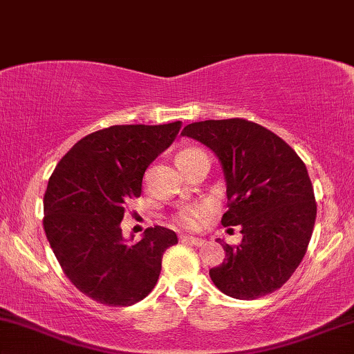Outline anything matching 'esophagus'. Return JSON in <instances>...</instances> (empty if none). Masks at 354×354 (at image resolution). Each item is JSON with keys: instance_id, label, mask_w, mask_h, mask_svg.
Instances as JSON below:
<instances>
[{"instance_id": "34e87169", "label": "esophagus", "mask_w": 354, "mask_h": 354, "mask_svg": "<svg viewBox=\"0 0 354 354\" xmlns=\"http://www.w3.org/2000/svg\"><path fill=\"white\" fill-rule=\"evenodd\" d=\"M180 239H182V241H184V243H190V244H194V246H197V248L203 246V244H205V239H203V238L190 236V234H184V236H180Z\"/></svg>"}]
</instances>
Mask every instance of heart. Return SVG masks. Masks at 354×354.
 I'll use <instances>...</instances> for the list:
<instances>
[{
  "mask_svg": "<svg viewBox=\"0 0 354 354\" xmlns=\"http://www.w3.org/2000/svg\"><path fill=\"white\" fill-rule=\"evenodd\" d=\"M198 149H194V147H190V149H184L182 152H178L177 156V164L184 162V160L190 159V157H194L195 154H198ZM210 213V207H208L207 203H194V205H185V207H182L180 210L176 213V216H174V221L178 226H182V228H187V230H197L200 225H202V221L205 220V216Z\"/></svg>",
  "mask_w": 354,
  "mask_h": 354,
  "instance_id": "b5f03b06",
  "label": "heart"
}]
</instances>
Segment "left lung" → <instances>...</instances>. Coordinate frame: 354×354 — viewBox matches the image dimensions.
Masks as SVG:
<instances>
[{
    "label": "left lung",
    "instance_id": "obj_1",
    "mask_svg": "<svg viewBox=\"0 0 354 354\" xmlns=\"http://www.w3.org/2000/svg\"><path fill=\"white\" fill-rule=\"evenodd\" d=\"M182 136L207 146L223 169L228 212L223 226H241L210 277L223 294L252 300L277 290L304 259L317 205L307 167L272 131L251 121L208 120L185 126Z\"/></svg>",
    "mask_w": 354,
    "mask_h": 354
}]
</instances>
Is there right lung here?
Masks as SVG:
<instances>
[{"label":"right lung","mask_w":354,"mask_h":354,"mask_svg":"<svg viewBox=\"0 0 354 354\" xmlns=\"http://www.w3.org/2000/svg\"><path fill=\"white\" fill-rule=\"evenodd\" d=\"M182 123L121 124L80 139L62 157L44 195V231L65 276L100 304L129 307L154 289L162 254L177 234L147 228L138 243L123 236L129 198L142 176L177 138Z\"/></svg>","instance_id":"add662e5"}]
</instances>
